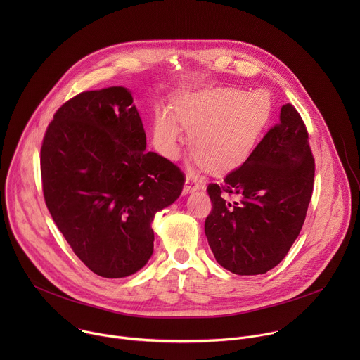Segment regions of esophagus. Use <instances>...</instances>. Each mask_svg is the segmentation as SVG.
Instances as JSON below:
<instances>
[{
  "instance_id": "esophagus-1",
  "label": "esophagus",
  "mask_w": 360,
  "mask_h": 360,
  "mask_svg": "<svg viewBox=\"0 0 360 360\" xmlns=\"http://www.w3.org/2000/svg\"><path fill=\"white\" fill-rule=\"evenodd\" d=\"M199 188H200L199 181H198L195 176L188 175V176H186V181H185V186H184V193L193 192V191H196V189H199Z\"/></svg>"
}]
</instances>
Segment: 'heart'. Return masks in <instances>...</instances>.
Segmentation results:
<instances>
[{"mask_svg": "<svg viewBox=\"0 0 360 360\" xmlns=\"http://www.w3.org/2000/svg\"><path fill=\"white\" fill-rule=\"evenodd\" d=\"M272 111V98L264 89H210L179 99L172 115L160 114L153 136L162 152L175 157L182 138L179 127L192 131L189 143L193 157L208 168L226 169L250 155Z\"/></svg>", "mask_w": 360, "mask_h": 360, "instance_id": "heart-1", "label": "heart"}]
</instances>
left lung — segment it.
Returning <instances> with one entry per match:
<instances>
[{
	"mask_svg": "<svg viewBox=\"0 0 360 360\" xmlns=\"http://www.w3.org/2000/svg\"><path fill=\"white\" fill-rule=\"evenodd\" d=\"M315 160L306 125L293 105L248 160L207 191L212 211L205 235L221 266L236 275H259L288 255L314 192Z\"/></svg>",
	"mask_w": 360,
	"mask_h": 360,
	"instance_id": "obj_1",
	"label": "left lung"
}]
</instances>
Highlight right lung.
Instances as JSON below:
<instances>
[{
  "mask_svg": "<svg viewBox=\"0 0 360 360\" xmlns=\"http://www.w3.org/2000/svg\"><path fill=\"white\" fill-rule=\"evenodd\" d=\"M145 148L141 117L122 86L68 99L42 139L46 208L74 253L102 278L145 266L153 252L150 222L185 184L175 164Z\"/></svg>",
  "mask_w": 360,
  "mask_h": 360,
  "instance_id": "obj_1",
  "label": "right lung"
}]
</instances>
